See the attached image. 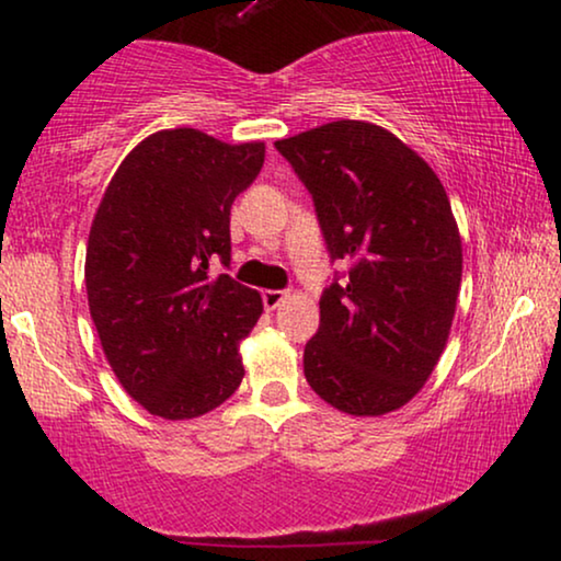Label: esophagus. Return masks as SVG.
Returning a JSON list of instances; mask_svg holds the SVG:
<instances>
[{
	"instance_id": "esophagus-1",
	"label": "esophagus",
	"mask_w": 561,
	"mask_h": 561,
	"mask_svg": "<svg viewBox=\"0 0 561 561\" xmlns=\"http://www.w3.org/2000/svg\"><path fill=\"white\" fill-rule=\"evenodd\" d=\"M283 298H286V294H283V290H263V306L267 311H273V309H278V306L283 304Z\"/></svg>"
}]
</instances>
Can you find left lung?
Masks as SVG:
<instances>
[{"label": "left lung", "instance_id": "8db88e82", "mask_svg": "<svg viewBox=\"0 0 561 561\" xmlns=\"http://www.w3.org/2000/svg\"><path fill=\"white\" fill-rule=\"evenodd\" d=\"M313 198L329 260L309 386L352 416L419 393L439 363L462 280V240L436 173L370 122L340 119L275 142Z\"/></svg>", "mask_w": 561, "mask_h": 561}]
</instances>
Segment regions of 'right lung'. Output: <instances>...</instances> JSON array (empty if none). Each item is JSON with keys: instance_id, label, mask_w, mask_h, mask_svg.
Listing matches in <instances>:
<instances>
[{"instance_id": "right-lung-1", "label": "right lung", "mask_w": 561, "mask_h": 561, "mask_svg": "<svg viewBox=\"0 0 561 561\" xmlns=\"http://www.w3.org/2000/svg\"><path fill=\"white\" fill-rule=\"evenodd\" d=\"M263 142L191 127L142 140L114 173L87 248L89 311L122 388L156 416L196 419L240 388V342L263 313L229 267V209Z\"/></svg>"}]
</instances>
